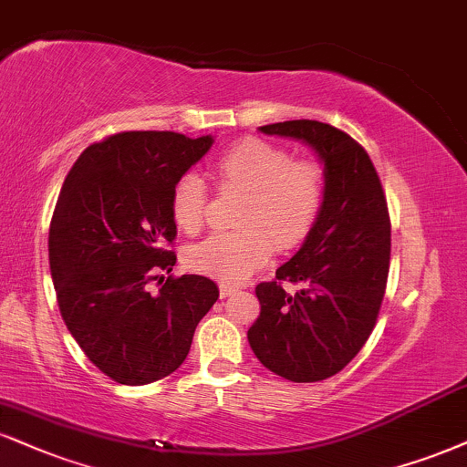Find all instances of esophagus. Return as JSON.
<instances>
[{
	"mask_svg": "<svg viewBox=\"0 0 467 467\" xmlns=\"http://www.w3.org/2000/svg\"><path fill=\"white\" fill-rule=\"evenodd\" d=\"M234 291H237V287H233V285H226V283H222V285H219V296H222V297H228V296H233Z\"/></svg>",
	"mask_w": 467,
	"mask_h": 467,
	"instance_id": "34e87169",
	"label": "esophagus"
}]
</instances>
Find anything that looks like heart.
<instances>
[{
    "mask_svg": "<svg viewBox=\"0 0 467 467\" xmlns=\"http://www.w3.org/2000/svg\"><path fill=\"white\" fill-rule=\"evenodd\" d=\"M223 189L248 191L237 233H217L187 252V265L223 283H241L280 250L305 244L324 206V173L316 162H294L289 151L261 139H244L215 162ZM209 209V191L195 171L171 191V217L184 233H198Z\"/></svg>",
    "mask_w": 467,
    "mask_h": 467,
    "instance_id": "obj_1",
    "label": "heart"
}]
</instances>
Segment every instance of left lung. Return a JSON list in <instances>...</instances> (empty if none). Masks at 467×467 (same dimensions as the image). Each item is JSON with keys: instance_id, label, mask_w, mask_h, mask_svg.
I'll use <instances>...</instances> for the list:
<instances>
[{"instance_id": "1", "label": "left lung", "mask_w": 467, "mask_h": 467, "mask_svg": "<svg viewBox=\"0 0 467 467\" xmlns=\"http://www.w3.org/2000/svg\"><path fill=\"white\" fill-rule=\"evenodd\" d=\"M297 139L324 162V206L302 248L256 285L261 316L248 341L258 361L294 383L330 379L372 335L387 287L391 222L368 151L330 123L296 119L258 128ZM283 282L298 285L294 295Z\"/></svg>"}]
</instances>
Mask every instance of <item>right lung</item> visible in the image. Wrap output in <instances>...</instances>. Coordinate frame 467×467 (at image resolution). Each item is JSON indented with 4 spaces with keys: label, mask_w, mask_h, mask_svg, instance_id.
<instances>
[{
    "label": "right lung",
    "mask_w": 467,
    "mask_h": 467,
    "mask_svg": "<svg viewBox=\"0 0 467 467\" xmlns=\"http://www.w3.org/2000/svg\"><path fill=\"white\" fill-rule=\"evenodd\" d=\"M213 137L132 130L88 145L73 162L49 226L60 316L99 372L148 385L182 365L195 326L219 297L206 276L159 278L176 265L171 191ZM160 280L151 295L147 285Z\"/></svg>",
    "instance_id": "add662e5"
}]
</instances>
